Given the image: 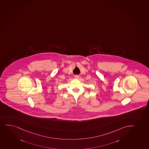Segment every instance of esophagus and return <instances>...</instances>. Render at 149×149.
Listing matches in <instances>:
<instances>
[{"label":"esophagus","instance_id":"obj_1","mask_svg":"<svg viewBox=\"0 0 149 149\" xmlns=\"http://www.w3.org/2000/svg\"><path fill=\"white\" fill-rule=\"evenodd\" d=\"M74 78L76 79H78L79 78V76L78 75H76L74 76Z\"/></svg>","mask_w":149,"mask_h":149}]
</instances>
